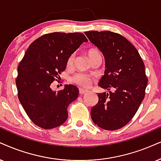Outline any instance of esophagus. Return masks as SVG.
Masks as SVG:
<instances>
[{"instance_id": "obj_1", "label": "esophagus", "mask_w": 161, "mask_h": 161, "mask_svg": "<svg viewBox=\"0 0 161 161\" xmlns=\"http://www.w3.org/2000/svg\"><path fill=\"white\" fill-rule=\"evenodd\" d=\"M87 91L85 90V89H82V88L79 89V94H80V95L85 94V93H87Z\"/></svg>"}]
</instances>
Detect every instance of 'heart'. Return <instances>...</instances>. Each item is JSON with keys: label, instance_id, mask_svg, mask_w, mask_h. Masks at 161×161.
<instances>
[{"label": "heart", "instance_id": "heart-1", "mask_svg": "<svg viewBox=\"0 0 161 161\" xmlns=\"http://www.w3.org/2000/svg\"><path fill=\"white\" fill-rule=\"evenodd\" d=\"M87 53L91 62H93V60L97 59V58H102L100 52H99V50H97V49H90V50L87 51ZM74 55H71V56H69L68 61H67V65L68 67L72 65L73 63H74ZM71 79H72V82H74L75 84L80 85V86L82 87L88 86L91 81L90 76H88L87 75H85L84 74H81V73L75 74Z\"/></svg>", "mask_w": 161, "mask_h": 161}]
</instances>
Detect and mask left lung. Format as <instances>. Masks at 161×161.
Masks as SVG:
<instances>
[{
  "label": "left lung",
  "mask_w": 161,
  "mask_h": 161,
  "mask_svg": "<svg viewBox=\"0 0 161 161\" xmlns=\"http://www.w3.org/2000/svg\"><path fill=\"white\" fill-rule=\"evenodd\" d=\"M85 34L103 53L104 75L98 85L108 93H98V103L91 108L92 120L101 129L114 131L129 123L145 97L148 79L139 53L125 37L110 31Z\"/></svg>",
  "instance_id": "1"
}]
</instances>
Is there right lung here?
<instances>
[{"instance_id": "add662e5", "label": "right lung", "mask_w": 161, "mask_h": 161, "mask_svg": "<svg viewBox=\"0 0 161 161\" xmlns=\"http://www.w3.org/2000/svg\"><path fill=\"white\" fill-rule=\"evenodd\" d=\"M81 32H53L34 41L18 67L16 86L20 103L36 125L50 129L62 125L68 117V107L79 96V88L65 85L58 92L51 84L59 79L67 61L83 42Z\"/></svg>"}]
</instances>
